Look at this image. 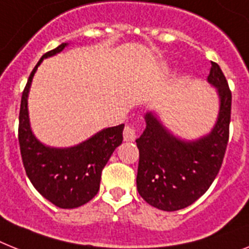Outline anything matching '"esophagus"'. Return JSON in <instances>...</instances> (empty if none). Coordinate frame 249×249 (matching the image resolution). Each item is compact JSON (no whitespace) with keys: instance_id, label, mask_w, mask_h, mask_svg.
<instances>
[{"instance_id":"esophagus-1","label":"esophagus","mask_w":249,"mask_h":249,"mask_svg":"<svg viewBox=\"0 0 249 249\" xmlns=\"http://www.w3.org/2000/svg\"><path fill=\"white\" fill-rule=\"evenodd\" d=\"M136 133L137 131L135 127L127 124L124 129H123V139H124V141H133V140L136 139Z\"/></svg>"}]
</instances>
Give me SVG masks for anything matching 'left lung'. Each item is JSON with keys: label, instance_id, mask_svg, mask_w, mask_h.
<instances>
[{"label": "left lung", "instance_id": "obj_1", "mask_svg": "<svg viewBox=\"0 0 249 249\" xmlns=\"http://www.w3.org/2000/svg\"><path fill=\"white\" fill-rule=\"evenodd\" d=\"M207 81L220 98L216 124L207 136L183 141L168 132L154 113L145 116L146 128L136 140L137 191L159 210L177 211L192 205L209 190L223 164L229 141L231 91L216 62H211Z\"/></svg>", "mask_w": 249, "mask_h": 249}]
</instances>
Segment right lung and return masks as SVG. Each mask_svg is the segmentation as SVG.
Masks as SVG:
<instances>
[{
    "instance_id": "1",
    "label": "right lung",
    "mask_w": 249,
    "mask_h": 249,
    "mask_svg": "<svg viewBox=\"0 0 249 249\" xmlns=\"http://www.w3.org/2000/svg\"><path fill=\"white\" fill-rule=\"evenodd\" d=\"M62 43L42 55L22 91L18 114V143L26 176L44 198L61 209H75L89 202L99 191L102 170L123 140L120 124L98 132L89 140L66 149L48 147L39 142L30 129L28 94L33 76L43 58L59 53Z\"/></svg>"
}]
</instances>
